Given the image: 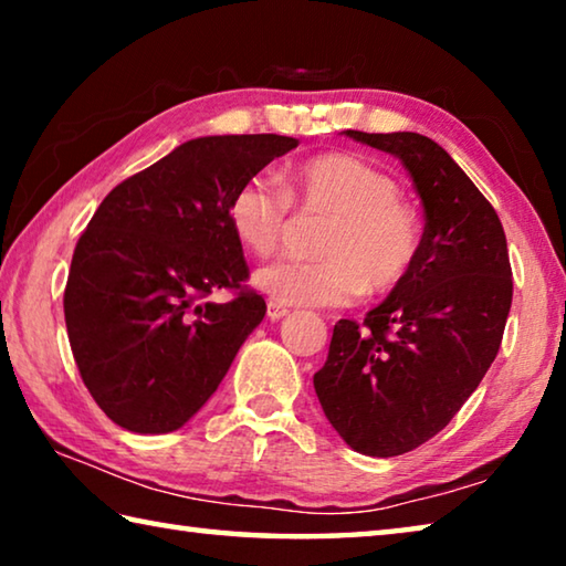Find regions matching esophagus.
I'll return each mask as SVG.
<instances>
[{
    "label": "esophagus",
    "mask_w": 566,
    "mask_h": 566,
    "mask_svg": "<svg viewBox=\"0 0 566 566\" xmlns=\"http://www.w3.org/2000/svg\"><path fill=\"white\" fill-rule=\"evenodd\" d=\"M286 314H290V310H286L284 304H280V302H274V300H270L266 302V317H270L272 322H280V319H284Z\"/></svg>",
    "instance_id": "esophagus-1"
}]
</instances>
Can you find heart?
Instances as JSON below:
<instances>
[{"label": "heart", "mask_w": 566, "mask_h": 566, "mask_svg": "<svg viewBox=\"0 0 566 566\" xmlns=\"http://www.w3.org/2000/svg\"><path fill=\"white\" fill-rule=\"evenodd\" d=\"M304 214L332 217L319 260L280 256L254 272V286L286 306H347L364 290L389 292L407 282L421 254V224L401 202L399 181L367 159L332 151L304 161L280 181L266 171L242 179L227 217L237 242L272 254Z\"/></svg>", "instance_id": "obj_1"}]
</instances>
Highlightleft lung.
I'll return each mask as SVG.
<instances>
[{
	"mask_svg": "<svg viewBox=\"0 0 566 566\" xmlns=\"http://www.w3.org/2000/svg\"><path fill=\"white\" fill-rule=\"evenodd\" d=\"M407 167L424 207L407 282L364 322L334 324L314 391L354 452L397 457L452 421L500 352L512 266L500 217L462 167L424 134L344 132Z\"/></svg>",
	"mask_w": 566,
	"mask_h": 566,
	"instance_id": "1",
	"label": "left lung"
}]
</instances>
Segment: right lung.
<instances>
[{"label":"right lung","mask_w":566,"mask_h":566,"mask_svg":"<svg viewBox=\"0 0 566 566\" xmlns=\"http://www.w3.org/2000/svg\"><path fill=\"white\" fill-rule=\"evenodd\" d=\"M296 145L282 134L199 137L104 197L74 247L64 322L84 387L114 424L137 434L187 424L264 319L227 207L239 181ZM219 289L235 296L209 303Z\"/></svg>","instance_id":"1"}]
</instances>
